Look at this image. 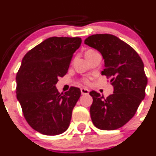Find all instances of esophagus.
<instances>
[{
  "instance_id": "34e87169",
  "label": "esophagus",
  "mask_w": 156,
  "mask_h": 156,
  "mask_svg": "<svg viewBox=\"0 0 156 156\" xmlns=\"http://www.w3.org/2000/svg\"><path fill=\"white\" fill-rule=\"evenodd\" d=\"M81 93H82V94H88L89 91H88L87 88H81Z\"/></svg>"
}]
</instances>
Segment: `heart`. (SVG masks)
I'll return each instance as SVG.
<instances>
[{"label":"heart","mask_w":156,"mask_h":156,"mask_svg":"<svg viewBox=\"0 0 156 156\" xmlns=\"http://www.w3.org/2000/svg\"><path fill=\"white\" fill-rule=\"evenodd\" d=\"M93 52H95V51H94V50H91V49L88 50V51H85V56H87V55L90 54V53H93ZM82 81H83V83H85V84H89V83H90L89 80H88V79H86V78L83 79V80H82Z\"/></svg>","instance_id":"b5f03b06"}]
</instances>
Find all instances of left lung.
I'll use <instances>...</instances> for the list:
<instances>
[{
	"instance_id": "1",
	"label": "left lung",
	"mask_w": 156,
	"mask_h": 156,
	"mask_svg": "<svg viewBox=\"0 0 156 156\" xmlns=\"http://www.w3.org/2000/svg\"><path fill=\"white\" fill-rule=\"evenodd\" d=\"M84 42L101 53L105 62L102 75L110 78L114 88L106 98L95 91L89 93L92 122L100 129H117L133 118L145 98L147 77L143 61L130 45L113 35H92Z\"/></svg>"
}]
</instances>
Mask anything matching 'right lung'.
<instances>
[{
    "instance_id": "right-lung-1",
    "label": "right lung",
    "mask_w": 156,
    "mask_h": 156,
    "mask_svg": "<svg viewBox=\"0 0 156 156\" xmlns=\"http://www.w3.org/2000/svg\"><path fill=\"white\" fill-rule=\"evenodd\" d=\"M81 43L79 37L48 38L28 51L21 62L16 97L28 124L43 135H59L69 126L81 91L71 87L60 94L55 85L67 73Z\"/></svg>"
}]
</instances>
